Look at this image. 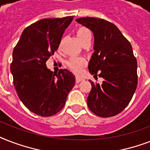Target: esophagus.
Masks as SVG:
<instances>
[{
    "instance_id": "esophagus-1",
    "label": "esophagus",
    "mask_w": 150,
    "mask_h": 150,
    "mask_svg": "<svg viewBox=\"0 0 150 150\" xmlns=\"http://www.w3.org/2000/svg\"><path fill=\"white\" fill-rule=\"evenodd\" d=\"M82 80H84V79L82 77H79V76H77V77H76V79H75V81H76V82H77V83L80 82L81 81H82Z\"/></svg>"
}]
</instances>
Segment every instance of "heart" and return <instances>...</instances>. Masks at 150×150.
Wrapping results in <instances>:
<instances>
[{
    "instance_id": "obj_1",
    "label": "heart",
    "mask_w": 150,
    "mask_h": 150,
    "mask_svg": "<svg viewBox=\"0 0 150 150\" xmlns=\"http://www.w3.org/2000/svg\"><path fill=\"white\" fill-rule=\"evenodd\" d=\"M76 36L82 44L87 41L91 42V32L87 28L81 27L78 29L76 31ZM67 64L73 72L75 74H80L82 72L83 68L87 64V61L82 57H72L68 60Z\"/></svg>"
}]
</instances>
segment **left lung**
I'll list each match as a JSON object with an SVG mask.
<instances>
[{
  "label": "left lung",
  "instance_id": "1",
  "mask_svg": "<svg viewBox=\"0 0 150 150\" xmlns=\"http://www.w3.org/2000/svg\"><path fill=\"white\" fill-rule=\"evenodd\" d=\"M94 35V50L89 72L103 79L102 84L91 80L87 104L93 114L110 117L121 113L132 98L138 84L137 61L130 42L111 22L92 17L76 19Z\"/></svg>",
  "mask_w": 150,
  "mask_h": 150
}]
</instances>
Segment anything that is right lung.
Instances as JSON below:
<instances>
[{
  "label": "right lung",
  "instance_id": "obj_1",
  "mask_svg": "<svg viewBox=\"0 0 150 150\" xmlns=\"http://www.w3.org/2000/svg\"><path fill=\"white\" fill-rule=\"evenodd\" d=\"M73 18H43L34 22L22 32L13 50L10 68L15 90L22 103L39 116L58 113L75 86V75L71 71L60 69L53 72L46 65Z\"/></svg>",
  "mask_w": 150,
  "mask_h": 150
}]
</instances>
